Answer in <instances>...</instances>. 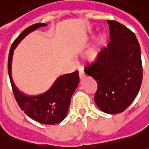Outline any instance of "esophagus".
I'll list each match as a JSON object with an SVG mask.
<instances>
[{"label":"esophagus","mask_w":149,"mask_h":149,"mask_svg":"<svg viewBox=\"0 0 149 149\" xmlns=\"http://www.w3.org/2000/svg\"><path fill=\"white\" fill-rule=\"evenodd\" d=\"M79 77H80V78L81 79L84 78V77H86V73H85V72H84L83 70L79 71Z\"/></svg>","instance_id":"obj_1"}]
</instances>
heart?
I'll return each instance as SVG.
<instances>
[{"label": "heart", "mask_w": 149, "mask_h": 149, "mask_svg": "<svg viewBox=\"0 0 149 149\" xmlns=\"http://www.w3.org/2000/svg\"><path fill=\"white\" fill-rule=\"evenodd\" d=\"M100 43H101V40L100 39L97 43L86 50L84 54V57L88 62H95L99 58L100 54Z\"/></svg>", "instance_id": "b5f03b06"}]
</instances>
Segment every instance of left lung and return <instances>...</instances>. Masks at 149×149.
Here are the masks:
<instances>
[{"mask_svg": "<svg viewBox=\"0 0 149 149\" xmlns=\"http://www.w3.org/2000/svg\"><path fill=\"white\" fill-rule=\"evenodd\" d=\"M107 22L110 41L99 58L86 67L85 72L98 84L95 102L99 109L117 114L130 106L141 86V50L134 32L117 21Z\"/></svg>", "mask_w": 149, "mask_h": 149, "instance_id": "8db88e82", "label": "left lung"}]
</instances>
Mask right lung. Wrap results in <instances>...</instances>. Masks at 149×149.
Returning a JSON list of instances; mask_svg holds the SVG:
<instances>
[{
    "label": "right lung",
    "instance_id": "obj_1",
    "mask_svg": "<svg viewBox=\"0 0 149 149\" xmlns=\"http://www.w3.org/2000/svg\"><path fill=\"white\" fill-rule=\"evenodd\" d=\"M46 26L47 24L42 23L33 24L16 38L9 53L8 73L15 100L24 113L41 124L55 125L61 122L68 114L72 95L78 86V71L59 76L49 90L36 95H27L21 91L12 78V59L15 48L29 33Z\"/></svg>",
    "mask_w": 149,
    "mask_h": 149
}]
</instances>
